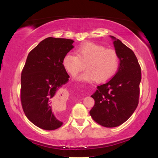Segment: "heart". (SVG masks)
<instances>
[{
    "mask_svg": "<svg viewBox=\"0 0 158 158\" xmlns=\"http://www.w3.org/2000/svg\"><path fill=\"white\" fill-rule=\"evenodd\" d=\"M77 56L71 53L65 54L62 60L63 66L69 73L74 76L85 68V72L78 77L83 81H95L104 82L115 76L118 70L120 59L113 49L93 42L82 44L76 49Z\"/></svg>",
    "mask_w": 158,
    "mask_h": 158,
    "instance_id": "heart-1",
    "label": "heart"
}]
</instances>
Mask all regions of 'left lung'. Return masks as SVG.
Segmentation results:
<instances>
[{"label":"left lung","mask_w":158,"mask_h":158,"mask_svg":"<svg viewBox=\"0 0 158 158\" xmlns=\"http://www.w3.org/2000/svg\"><path fill=\"white\" fill-rule=\"evenodd\" d=\"M120 64L116 75L105 84L97 87L91 95L94 105L89 114L104 127H116L127 121L136 109L139 99L141 70L133 51L113 36Z\"/></svg>","instance_id":"left-lung-1"}]
</instances>
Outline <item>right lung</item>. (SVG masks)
Returning a JSON list of instances; mask_svg holds the SVG:
<instances>
[{
	"label": "right lung",
	"instance_id": "right-lung-1",
	"mask_svg": "<svg viewBox=\"0 0 158 158\" xmlns=\"http://www.w3.org/2000/svg\"><path fill=\"white\" fill-rule=\"evenodd\" d=\"M73 40L48 37L29 53L21 74V103L27 118L33 124L52 131L63 125L52 110L64 102L63 86L69 76L63 58L74 47Z\"/></svg>",
	"mask_w": 158,
	"mask_h": 158
}]
</instances>
